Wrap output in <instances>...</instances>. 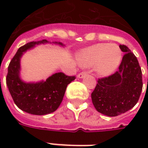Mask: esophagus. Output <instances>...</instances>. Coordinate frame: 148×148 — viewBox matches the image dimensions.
<instances>
[{
    "label": "esophagus",
    "mask_w": 148,
    "mask_h": 148,
    "mask_svg": "<svg viewBox=\"0 0 148 148\" xmlns=\"http://www.w3.org/2000/svg\"><path fill=\"white\" fill-rule=\"evenodd\" d=\"M86 74H87L86 72H81V73L78 74L77 77H78V78H83V77H84L86 76Z\"/></svg>",
    "instance_id": "esophagus-1"
}]
</instances>
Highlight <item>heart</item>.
<instances>
[{
	"label": "heart",
	"mask_w": 148,
	"mask_h": 148,
	"mask_svg": "<svg viewBox=\"0 0 148 148\" xmlns=\"http://www.w3.org/2000/svg\"><path fill=\"white\" fill-rule=\"evenodd\" d=\"M79 64L83 67L95 65V71L100 76L112 74L121 64L122 51L116 44H97L81 50L77 55Z\"/></svg>",
	"instance_id": "b5f03b06"
}]
</instances>
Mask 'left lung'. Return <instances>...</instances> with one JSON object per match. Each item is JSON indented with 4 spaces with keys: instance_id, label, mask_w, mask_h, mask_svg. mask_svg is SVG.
<instances>
[{
    "instance_id": "obj_1",
    "label": "left lung",
    "mask_w": 148,
    "mask_h": 148,
    "mask_svg": "<svg viewBox=\"0 0 148 148\" xmlns=\"http://www.w3.org/2000/svg\"><path fill=\"white\" fill-rule=\"evenodd\" d=\"M119 69L112 75L99 79L91 94L95 109L104 115L115 117L124 114L138 103L142 90V72L138 60L125 45Z\"/></svg>"
}]
</instances>
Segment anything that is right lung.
<instances>
[{
  "label": "right lung",
  "mask_w": 148,
  "mask_h": 148,
  "mask_svg": "<svg viewBox=\"0 0 148 148\" xmlns=\"http://www.w3.org/2000/svg\"><path fill=\"white\" fill-rule=\"evenodd\" d=\"M53 44L64 47L61 42H49L47 40L32 41L17 50L8 66L6 83L15 104L23 111L31 114L45 115L54 112L64 96L67 86L76 78L59 72L46 81L26 82L21 77V59L24 53L36 45Z\"/></svg>",
  "instance_id": "1"
}]
</instances>
